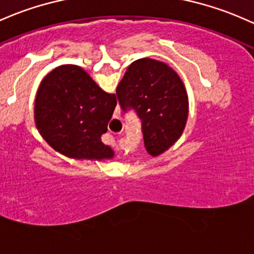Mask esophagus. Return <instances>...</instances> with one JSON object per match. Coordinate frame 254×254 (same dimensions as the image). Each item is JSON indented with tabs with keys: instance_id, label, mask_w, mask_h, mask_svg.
Returning a JSON list of instances; mask_svg holds the SVG:
<instances>
[{
	"instance_id": "esophagus-1",
	"label": "esophagus",
	"mask_w": 254,
	"mask_h": 254,
	"mask_svg": "<svg viewBox=\"0 0 254 254\" xmlns=\"http://www.w3.org/2000/svg\"><path fill=\"white\" fill-rule=\"evenodd\" d=\"M115 138H116V134H114V135H110V143H111V144H114V143H115Z\"/></svg>"
}]
</instances>
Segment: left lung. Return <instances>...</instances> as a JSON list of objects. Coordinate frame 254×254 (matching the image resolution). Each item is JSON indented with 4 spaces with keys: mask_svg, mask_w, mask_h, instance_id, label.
<instances>
[{
    "mask_svg": "<svg viewBox=\"0 0 254 254\" xmlns=\"http://www.w3.org/2000/svg\"><path fill=\"white\" fill-rule=\"evenodd\" d=\"M116 95L122 111H133L140 121L150 155H160L181 137L188 117V95L178 73L165 63L149 58L133 62Z\"/></svg>",
    "mask_w": 254,
    "mask_h": 254,
    "instance_id": "1",
    "label": "left lung"
}]
</instances>
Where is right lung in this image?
<instances>
[{"mask_svg": "<svg viewBox=\"0 0 254 254\" xmlns=\"http://www.w3.org/2000/svg\"><path fill=\"white\" fill-rule=\"evenodd\" d=\"M117 104L116 95L103 91L76 65H63L40 84L35 122L41 135L61 154L72 159H111L102 143Z\"/></svg>", "mask_w": 254, "mask_h": 254, "instance_id": "obj_1", "label": "right lung"}]
</instances>
